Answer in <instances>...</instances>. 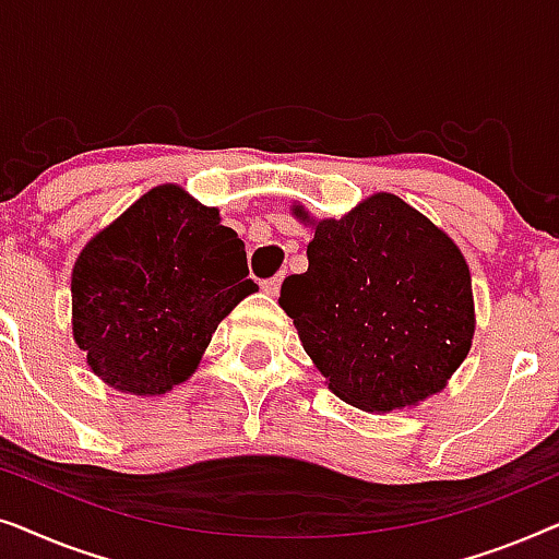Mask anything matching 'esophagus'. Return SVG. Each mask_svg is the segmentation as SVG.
I'll use <instances>...</instances> for the list:
<instances>
[{"instance_id": "34e87169", "label": "esophagus", "mask_w": 559, "mask_h": 559, "mask_svg": "<svg viewBox=\"0 0 559 559\" xmlns=\"http://www.w3.org/2000/svg\"><path fill=\"white\" fill-rule=\"evenodd\" d=\"M280 285H282V274H274V277L262 282V289H264V293H270V295H277Z\"/></svg>"}]
</instances>
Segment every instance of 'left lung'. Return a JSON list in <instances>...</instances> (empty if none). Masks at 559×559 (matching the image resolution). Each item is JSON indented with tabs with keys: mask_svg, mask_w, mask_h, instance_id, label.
Returning <instances> with one entry per match:
<instances>
[{
	"mask_svg": "<svg viewBox=\"0 0 559 559\" xmlns=\"http://www.w3.org/2000/svg\"><path fill=\"white\" fill-rule=\"evenodd\" d=\"M308 262L282 282L280 305L343 402L366 412L412 407L468 356V264L402 198L377 193L341 221H320Z\"/></svg>",
	"mask_w": 559,
	"mask_h": 559,
	"instance_id": "left-lung-1",
	"label": "left lung"
}]
</instances>
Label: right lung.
Segmentation results:
<instances>
[{
  "instance_id": "right-lung-1",
  "label": "right lung",
  "mask_w": 559,
  "mask_h": 559,
  "mask_svg": "<svg viewBox=\"0 0 559 559\" xmlns=\"http://www.w3.org/2000/svg\"><path fill=\"white\" fill-rule=\"evenodd\" d=\"M218 211L180 188L142 195L73 266V338L121 392L165 394L195 371L221 320L257 293Z\"/></svg>"
}]
</instances>
